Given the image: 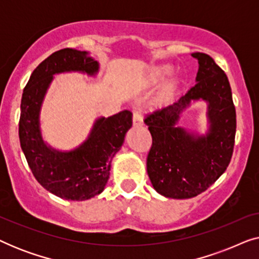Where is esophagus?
I'll return each instance as SVG.
<instances>
[{"label": "esophagus", "instance_id": "1", "mask_svg": "<svg viewBox=\"0 0 259 259\" xmlns=\"http://www.w3.org/2000/svg\"><path fill=\"white\" fill-rule=\"evenodd\" d=\"M143 115L139 112L133 113V125L134 126H141L143 125Z\"/></svg>", "mask_w": 259, "mask_h": 259}]
</instances>
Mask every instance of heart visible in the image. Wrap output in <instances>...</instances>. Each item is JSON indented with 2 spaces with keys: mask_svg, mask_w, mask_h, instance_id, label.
<instances>
[{
  "mask_svg": "<svg viewBox=\"0 0 259 259\" xmlns=\"http://www.w3.org/2000/svg\"><path fill=\"white\" fill-rule=\"evenodd\" d=\"M171 70H172L171 67L166 65L153 67V68H151L150 72H148V79H150L151 82L157 83L162 79H165V77L171 73Z\"/></svg>",
  "mask_w": 259,
  "mask_h": 259,
  "instance_id": "1",
  "label": "heart"
}]
</instances>
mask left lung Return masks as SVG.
I'll return each instance as SVG.
<instances>
[{"label": "left lung", "mask_w": 259, "mask_h": 259, "mask_svg": "<svg viewBox=\"0 0 259 259\" xmlns=\"http://www.w3.org/2000/svg\"><path fill=\"white\" fill-rule=\"evenodd\" d=\"M198 60L197 83L175 104L145 119L152 136L147 173L154 190L173 199H187L207 190L231 160L236 136V108L228 76L210 55ZM208 104L209 130L205 136L176 126L191 101Z\"/></svg>", "instance_id": "1"}]
</instances>
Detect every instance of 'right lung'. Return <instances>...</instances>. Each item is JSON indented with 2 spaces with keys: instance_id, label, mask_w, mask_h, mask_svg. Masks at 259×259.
<instances>
[{
  "instance_id": "add662e5",
  "label": "right lung",
  "mask_w": 259,
  "mask_h": 259,
  "mask_svg": "<svg viewBox=\"0 0 259 259\" xmlns=\"http://www.w3.org/2000/svg\"><path fill=\"white\" fill-rule=\"evenodd\" d=\"M80 72L97 75L99 62L88 52L65 48L53 53L31 73L21 100L20 144L35 179L49 192L67 200H87L104 191L111 162L132 126V113L122 111L95 120L90 136L72 151L55 150L41 134L40 113L55 74Z\"/></svg>"
}]
</instances>
